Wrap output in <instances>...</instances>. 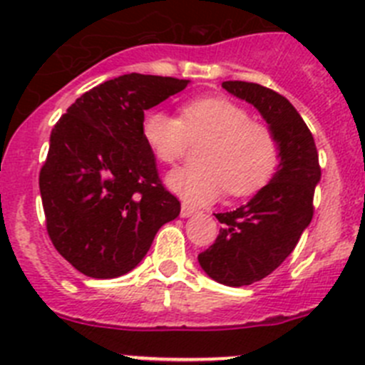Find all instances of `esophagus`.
<instances>
[{
    "mask_svg": "<svg viewBox=\"0 0 365 365\" xmlns=\"http://www.w3.org/2000/svg\"><path fill=\"white\" fill-rule=\"evenodd\" d=\"M195 212H196L195 207H190V205H187V203H183L182 211H180V216H182V218H189V216H192Z\"/></svg>",
    "mask_w": 365,
    "mask_h": 365,
    "instance_id": "obj_1",
    "label": "esophagus"
}]
</instances>
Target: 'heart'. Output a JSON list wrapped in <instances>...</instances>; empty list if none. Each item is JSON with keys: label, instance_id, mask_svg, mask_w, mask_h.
<instances>
[{"label": "heart", "instance_id": "heart-1", "mask_svg": "<svg viewBox=\"0 0 365 365\" xmlns=\"http://www.w3.org/2000/svg\"><path fill=\"white\" fill-rule=\"evenodd\" d=\"M142 133L154 156L169 165L185 154L189 140H205L198 150V165L182 167L167 176V185L195 205L212 202L227 189L232 196L252 195L271 180L278 165L274 133L227 98L187 101L180 118L149 110Z\"/></svg>", "mask_w": 365, "mask_h": 365}]
</instances>
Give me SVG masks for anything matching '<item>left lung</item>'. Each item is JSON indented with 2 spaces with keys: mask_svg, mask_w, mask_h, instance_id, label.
<instances>
[{
  "mask_svg": "<svg viewBox=\"0 0 365 365\" xmlns=\"http://www.w3.org/2000/svg\"><path fill=\"white\" fill-rule=\"evenodd\" d=\"M232 96L255 105L278 142V167L269 183L236 211L218 212V238L200 252L203 271L218 284L242 287L271 274L297 247L313 218L322 176L313 134L287 98L247 81H223Z\"/></svg>",
  "mask_w": 365,
  "mask_h": 365,
  "instance_id": "1",
  "label": "left lung"
}]
</instances>
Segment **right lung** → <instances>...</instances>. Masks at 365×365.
<instances>
[{
  "label": "right lung",
  "instance_id": "1",
  "mask_svg": "<svg viewBox=\"0 0 365 365\" xmlns=\"http://www.w3.org/2000/svg\"><path fill=\"white\" fill-rule=\"evenodd\" d=\"M189 80L123 74L78 98L51 133L39 173L56 251L91 278L133 271L180 202L162 185L142 133L145 110Z\"/></svg>",
  "mask_w": 365,
  "mask_h": 365
}]
</instances>
